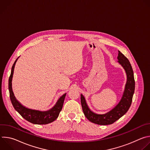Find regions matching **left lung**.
I'll return each mask as SVG.
<instances>
[{"instance_id": "1", "label": "left lung", "mask_w": 150, "mask_h": 150, "mask_svg": "<svg viewBox=\"0 0 150 150\" xmlns=\"http://www.w3.org/2000/svg\"><path fill=\"white\" fill-rule=\"evenodd\" d=\"M117 59L118 62L122 66L126 72L127 81L123 96L115 108L105 114H96L90 109L85 97L82 94L81 95V105L84 115L90 122L94 123L100 125L112 124L123 116L129 110L131 105L135 85L133 69L129 60L120 51H119Z\"/></svg>"}]
</instances>
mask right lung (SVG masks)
<instances>
[{
	"label": "right lung",
	"instance_id": "right-lung-1",
	"mask_svg": "<svg viewBox=\"0 0 150 150\" xmlns=\"http://www.w3.org/2000/svg\"><path fill=\"white\" fill-rule=\"evenodd\" d=\"M18 59V57L15 61L12 67L11 74L9 78L8 85L10 99L14 109L23 118H24L25 120L33 124L46 125L53 122L57 118L60 111L62 110L63 104L64 103V100H65L67 94H64L62 97H60L57 100L56 104L54 105V107H53L51 109L47 111L42 112L40 110H33L26 108L25 107L23 106L15 97L12 88V79L15 65Z\"/></svg>",
	"mask_w": 150,
	"mask_h": 150
}]
</instances>
